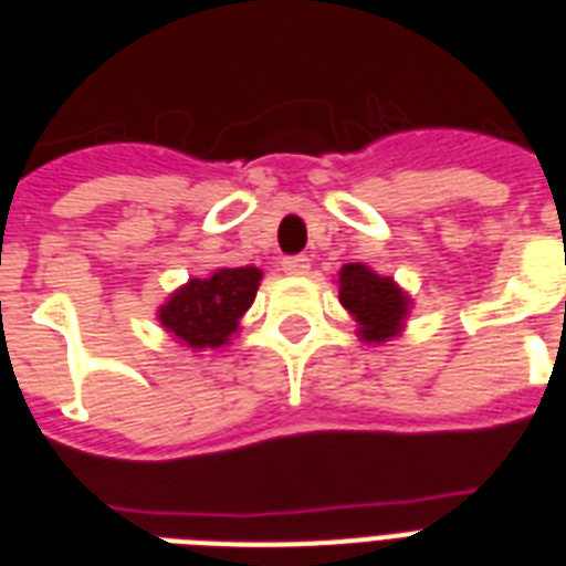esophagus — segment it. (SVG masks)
<instances>
[{
	"label": "esophagus",
	"mask_w": 566,
	"mask_h": 566,
	"mask_svg": "<svg viewBox=\"0 0 566 566\" xmlns=\"http://www.w3.org/2000/svg\"><path fill=\"white\" fill-rule=\"evenodd\" d=\"M282 270L287 275H308L311 273V261L305 255H293V258H284L282 261Z\"/></svg>",
	"instance_id": "1"
}]
</instances>
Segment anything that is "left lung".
I'll return each instance as SVG.
<instances>
[{
  "label": "left lung",
  "mask_w": 566,
  "mask_h": 566,
  "mask_svg": "<svg viewBox=\"0 0 566 566\" xmlns=\"http://www.w3.org/2000/svg\"><path fill=\"white\" fill-rule=\"evenodd\" d=\"M337 300L355 319L364 344H387L405 332L411 314V296L367 264H344L337 273Z\"/></svg>",
  "instance_id": "obj_1"
}]
</instances>
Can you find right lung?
Masks as SVG:
<instances>
[{
	"label": "right lung",
	"mask_w": 566,
	"mask_h": 566,
	"mask_svg": "<svg viewBox=\"0 0 566 566\" xmlns=\"http://www.w3.org/2000/svg\"><path fill=\"white\" fill-rule=\"evenodd\" d=\"M258 266H220L208 279H188L164 300L158 323L190 353L220 349L238 335L240 319L255 302Z\"/></svg>",
	"instance_id": "1"
}]
</instances>
